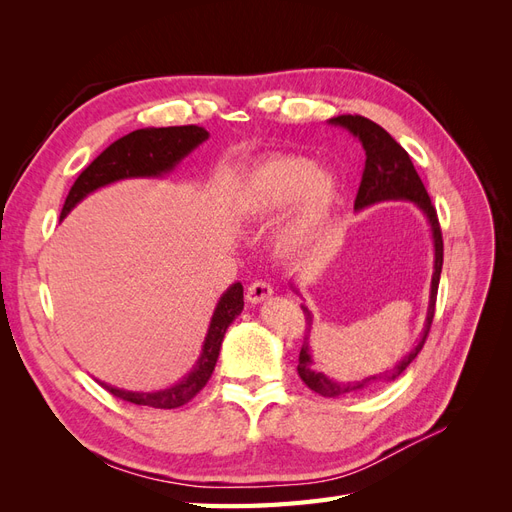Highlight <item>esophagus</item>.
<instances>
[{
	"instance_id": "obj_1",
	"label": "esophagus",
	"mask_w": 512,
	"mask_h": 512,
	"mask_svg": "<svg viewBox=\"0 0 512 512\" xmlns=\"http://www.w3.org/2000/svg\"><path fill=\"white\" fill-rule=\"evenodd\" d=\"M273 294V286L267 282H254L250 288H247V301L250 303H262L267 301Z\"/></svg>"
}]
</instances>
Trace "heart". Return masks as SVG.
I'll return each instance as SVG.
<instances>
[{
	"instance_id": "b5f03b06",
	"label": "heart",
	"mask_w": 512,
	"mask_h": 512,
	"mask_svg": "<svg viewBox=\"0 0 512 512\" xmlns=\"http://www.w3.org/2000/svg\"><path fill=\"white\" fill-rule=\"evenodd\" d=\"M342 200V181L327 166L292 153H277L254 164L230 196L232 213L250 224H265L286 212L275 232L284 256H303L324 237Z\"/></svg>"
}]
</instances>
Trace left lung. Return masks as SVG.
Masks as SVG:
<instances>
[{"label":"left lung","instance_id":"obj_1","mask_svg":"<svg viewBox=\"0 0 512 512\" xmlns=\"http://www.w3.org/2000/svg\"><path fill=\"white\" fill-rule=\"evenodd\" d=\"M329 123L331 126L348 130L354 138H359V143L365 149V170L359 185V194H356V200H354V209L361 211L376 203H384V200H408V203H412L425 215L431 230V243H433V273H431L429 305H427L423 331H421V337L416 339V346L391 369L380 371V374H374V376H367L363 380H354V382H337L329 376H324L322 371H316L314 359H312V346H309V333H312L314 316L309 312L307 305H301L305 322H307V335L299 354V365H297L299 376L309 389L322 397H344V395L359 393L363 389H371V386L393 382L395 378L404 374V369L416 359V354L421 352L431 327L433 314H436V297H438V284H440L442 260H444V243H442V230H440L436 209L431 205V198L425 190L421 177L416 173L408 151L401 147L389 132L367 117L339 115L329 119ZM290 288L299 294L297 284L290 282Z\"/></svg>","mask_w":512,"mask_h":512}]
</instances>
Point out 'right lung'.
Segmentation results:
<instances>
[{"label":"right lung","mask_w":512,"mask_h":512,"mask_svg":"<svg viewBox=\"0 0 512 512\" xmlns=\"http://www.w3.org/2000/svg\"><path fill=\"white\" fill-rule=\"evenodd\" d=\"M209 138V132L198 126H173V128H143L134 130L128 136L119 138L111 147H106L100 156L91 162L79 179L74 181L72 190L61 209V220L87 198L104 185H111L123 179H162L173 173L177 164L190 156V153L203 145ZM243 309V286L235 282L226 288L218 305L213 309L209 329L200 350L198 361L179 382L166 386L160 391H126L117 389L106 382H100L104 389L136 406H149L160 410L179 408L203 389L209 382L215 363H218L220 348L224 342L226 329Z\"/></svg>","instance_id":"right-lung-1"}]
</instances>
